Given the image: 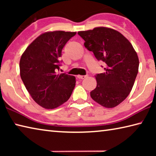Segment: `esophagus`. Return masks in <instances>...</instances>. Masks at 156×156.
<instances>
[{"label":"esophagus","instance_id":"34e87169","mask_svg":"<svg viewBox=\"0 0 156 156\" xmlns=\"http://www.w3.org/2000/svg\"><path fill=\"white\" fill-rule=\"evenodd\" d=\"M87 77V76H77V78L78 79H84Z\"/></svg>","mask_w":156,"mask_h":156}]
</instances>
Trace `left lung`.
Segmentation results:
<instances>
[{
	"label": "left lung",
	"mask_w": 156,
	"mask_h": 156,
	"mask_svg": "<svg viewBox=\"0 0 156 156\" xmlns=\"http://www.w3.org/2000/svg\"><path fill=\"white\" fill-rule=\"evenodd\" d=\"M84 47L105 62V73L96 76V88L90 92L94 101L107 108L120 104L129 96L138 72L139 60L133 46L122 34L107 27L78 31Z\"/></svg>",
	"instance_id": "left-lung-1"
}]
</instances>
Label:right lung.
Returning a JSON list of instances; mask_svg holds the SVG:
<instances>
[{
    "mask_svg": "<svg viewBox=\"0 0 156 156\" xmlns=\"http://www.w3.org/2000/svg\"><path fill=\"white\" fill-rule=\"evenodd\" d=\"M76 32L55 31L36 38L20 60V77L31 96L45 109H54L67 102L76 85V78L57 74L62 50Z\"/></svg>",
    "mask_w": 156,
    "mask_h": 156,
    "instance_id": "add662e5",
    "label": "right lung"
}]
</instances>
